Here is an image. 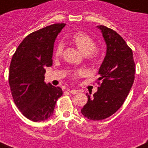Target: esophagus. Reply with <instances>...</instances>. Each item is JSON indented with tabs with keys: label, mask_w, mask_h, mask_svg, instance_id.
<instances>
[{
	"label": "esophagus",
	"mask_w": 148,
	"mask_h": 148,
	"mask_svg": "<svg viewBox=\"0 0 148 148\" xmlns=\"http://www.w3.org/2000/svg\"><path fill=\"white\" fill-rule=\"evenodd\" d=\"M68 92H71V94L72 95H75L77 93V90H75V89H68Z\"/></svg>",
	"instance_id": "1"
}]
</instances>
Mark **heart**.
Here are the masks:
<instances>
[{
    "instance_id": "b5f03b06",
    "label": "heart",
    "mask_w": 148,
    "mask_h": 148,
    "mask_svg": "<svg viewBox=\"0 0 148 148\" xmlns=\"http://www.w3.org/2000/svg\"><path fill=\"white\" fill-rule=\"evenodd\" d=\"M72 42L76 46L78 50L83 55L87 56V58L91 61H95L98 59V52L95 49V42L92 38L83 32H78L72 37ZM63 52V47L61 44H59L55 49V56H61ZM84 74V71L81 70L74 74V77L80 76Z\"/></svg>"
}]
</instances>
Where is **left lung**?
I'll return each instance as SVG.
<instances>
[{"instance_id": "left-lung-1", "label": "left lung", "mask_w": 148, "mask_h": 148, "mask_svg": "<svg viewBox=\"0 0 148 148\" xmlns=\"http://www.w3.org/2000/svg\"><path fill=\"white\" fill-rule=\"evenodd\" d=\"M106 44V53L99 70L101 84L81 112L91 120L106 119L122 106L134 82L135 64L133 52L116 32L98 25Z\"/></svg>"}]
</instances>
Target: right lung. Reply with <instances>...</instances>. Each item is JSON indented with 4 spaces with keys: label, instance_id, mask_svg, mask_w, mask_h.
Wrapping results in <instances>:
<instances>
[{
    "label": "right lung",
    "instance_id": "obj_1",
    "mask_svg": "<svg viewBox=\"0 0 148 148\" xmlns=\"http://www.w3.org/2000/svg\"><path fill=\"white\" fill-rule=\"evenodd\" d=\"M66 25L53 24L29 34L12 56L9 85L15 105L22 114L34 122L47 120L53 114L60 87L44 82L46 66L53 64L54 42Z\"/></svg>",
    "mask_w": 148,
    "mask_h": 148
}]
</instances>
